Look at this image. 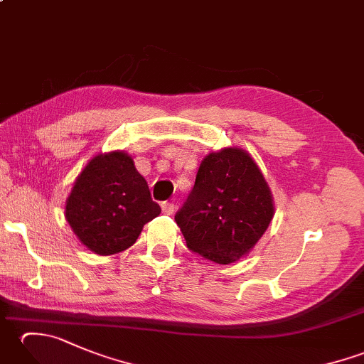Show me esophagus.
Returning <instances> with one entry per match:
<instances>
[{"instance_id":"esophagus-1","label":"esophagus","mask_w":364,"mask_h":364,"mask_svg":"<svg viewBox=\"0 0 364 364\" xmlns=\"http://www.w3.org/2000/svg\"><path fill=\"white\" fill-rule=\"evenodd\" d=\"M162 206V213L167 214V215H172L175 213V205L170 203V202H164L161 205Z\"/></svg>"}]
</instances>
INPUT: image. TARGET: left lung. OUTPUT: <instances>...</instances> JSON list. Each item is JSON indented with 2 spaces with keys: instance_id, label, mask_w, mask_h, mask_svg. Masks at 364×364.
<instances>
[{
  "instance_id": "obj_1",
  "label": "left lung",
  "mask_w": 364,
  "mask_h": 364,
  "mask_svg": "<svg viewBox=\"0 0 364 364\" xmlns=\"http://www.w3.org/2000/svg\"><path fill=\"white\" fill-rule=\"evenodd\" d=\"M274 198L257 162L237 146L205 156L175 222L189 250L218 264L245 257L274 218Z\"/></svg>"
}]
</instances>
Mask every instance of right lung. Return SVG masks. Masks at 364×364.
Wrapping results in <instances>:
<instances>
[{
    "instance_id": "1",
    "label": "right lung",
    "mask_w": 364,
    "mask_h": 364,
    "mask_svg": "<svg viewBox=\"0 0 364 364\" xmlns=\"http://www.w3.org/2000/svg\"><path fill=\"white\" fill-rule=\"evenodd\" d=\"M159 213L133 158L119 150L92 158L65 203L68 225L81 244L97 255L127 250L145 223Z\"/></svg>"
}]
</instances>
